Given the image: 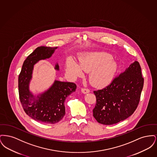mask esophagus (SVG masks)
<instances>
[{
	"label": "esophagus",
	"mask_w": 157,
	"mask_h": 157,
	"mask_svg": "<svg viewBox=\"0 0 157 157\" xmlns=\"http://www.w3.org/2000/svg\"><path fill=\"white\" fill-rule=\"evenodd\" d=\"M81 91H82V93H83V94H87V93L90 92V90L88 89V88H82Z\"/></svg>",
	"instance_id": "1"
}]
</instances>
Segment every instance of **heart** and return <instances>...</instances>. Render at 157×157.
Returning a JSON list of instances; mask_svg holds the SVG:
<instances>
[{"label": "heart", "mask_w": 157, "mask_h": 157, "mask_svg": "<svg viewBox=\"0 0 157 157\" xmlns=\"http://www.w3.org/2000/svg\"><path fill=\"white\" fill-rule=\"evenodd\" d=\"M79 65L69 58L66 62V71L72 78H76L85 72H90L89 79L95 86L102 87L112 81L117 65L111 55L103 52L85 53L79 58Z\"/></svg>", "instance_id": "1"}]
</instances>
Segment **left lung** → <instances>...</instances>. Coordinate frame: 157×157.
<instances>
[{"instance_id": "obj_1", "label": "left lung", "mask_w": 157, "mask_h": 157, "mask_svg": "<svg viewBox=\"0 0 157 157\" xmlns=\"http://www.w3.org/2000/svg\"><path fill=\"white\" fill-rule=\"evenodd\" d=\"M143 86L141 68L135 61L109 85L94 91L97 99L94 117L98 122L107 125L127 119L139 104Z\"/></svg>"}]
</instances>
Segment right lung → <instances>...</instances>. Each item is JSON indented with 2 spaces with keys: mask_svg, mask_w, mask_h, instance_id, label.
I'll use <instances>...</instances> for the list:
<instances>
[{
  "mask_svg": "<svg viewBox=\"0 0 157 157\" xmlns=\"http://www.w3.org/2000/svg\"><path fill=\"white\" fill-rule=\"evenodd\" d=\"M56 49L57 47H37L24 61L18 79L19 99L24 111L32 119L49 124H56L63 118L65 99L76 89L73 82L55 81L49 90L39 95L34 96L29 92L33 65L40 60L49 58ZM55 69L59 70L58 64Z\"/></svg>",
  "mask_w": 157,
  "mask_h": 157,
  "instance_id": "right-lung-1",
  "label": "right lung"
}]
</instances>
